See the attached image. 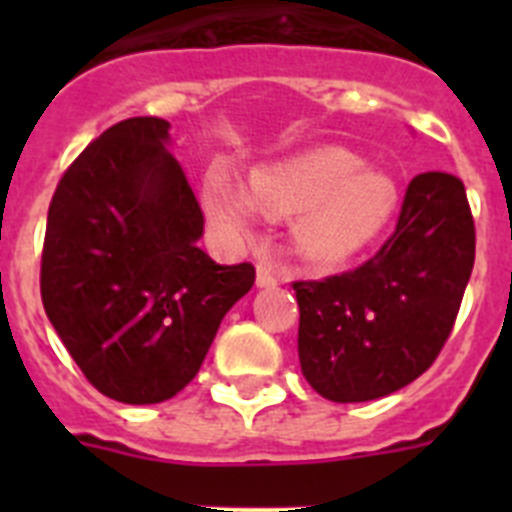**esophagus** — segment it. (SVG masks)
I'll list each match as a JSON object with an SVG mask.
<instances>
[{
	"instance_id": "obj_1",
	"label": "esophagus",
	"mask_w": 512,
	"mask_h": 512,
	"mask_svg": "<svg viewBox=\"0 0 512 512\" xmlns=\"http://www.w3.org/2000/svg\"><path fill=\"white\" fill-rule=\"evenodd\" d=\"M277 282L279 274L274 271V266H271L269 261H259V264H256V284H259V287H274Z\"/></svg>"
}]
</instances>
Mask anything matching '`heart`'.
I'll return each instance as SVG.
<instances>
[{"instance_id": "heart-1", "label": "heart", "mask_w": 512, "mask_h": 512, "mask_svg": "<svg viewBox=\"0 0 512 512\" xmlns=\"http://www.w3.org/2000/svg\"><path fill=\"white\" fill-rule=\"evenodd\" d=\"M202 200L225 228L251 223L256 207L269 217L302 212L295 223L297 248L310 261L338 264L382 233L397 192L387 176L361 169L359 156L328 146L256 169L251 192L225 166H210L202 179Z\"/></svg>"}]
</instances>
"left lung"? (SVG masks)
<instances>
[{
	"label": "left lung",
	"instance_id": "8db88e82",
	"mask_svg": "<svg viewBox=\"0 0 512 512\" xmlns=\"http://www.w3.org/2000/svg\"><path fill=\"white\" fill-rule=\"evenodd\" d=\"M474 217L459 176L410 182L395 233L372 259L300 279L297 351L305 379L333 402L392 395L438 359L474 266Z\"/></svg>",
	"mask_w": 512,
	"mask_h": 512
}]
</instances>
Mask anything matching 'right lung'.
<instances>
[{"mask_svg":"<svg viewBox=\"0 0 512 512\" xmlns=\"http://www.w3.org/2000/svg\"><path fill=\"white\" fill-rule=\"evenodd\" d=\"M169 122L130 117L92 140L53 192L40 297L71 359L128 405L182 392L225 312L256 282L197 246L205 225Z\"/></svg>","mask_w":512,"mask_h":512,"instance_id":"add662e5","label":"right lung"}]
</instances>
